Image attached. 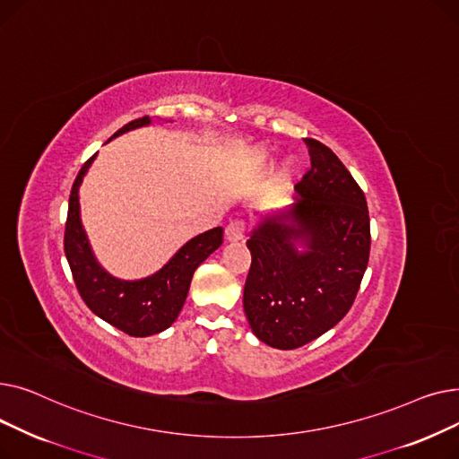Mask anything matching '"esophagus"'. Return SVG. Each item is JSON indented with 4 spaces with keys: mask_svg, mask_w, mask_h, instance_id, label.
<instances>
[{
    "mask_svg": "<svg viewBox=\"0 0 459 459\" xmlns=\"http://www.w3.org/2000/svg\"><path fill=\"white\" fill-rule=\"evenodd\" d=\"M225 236L229 242H239L246 236V223L242 220H232L227 229H225Z\"/></svg>",
    "mask_w": 459,
    "mask_h": 459,
    "instance_id": "esophagus-1",
    "label": "esophagus"
}]
</instances>
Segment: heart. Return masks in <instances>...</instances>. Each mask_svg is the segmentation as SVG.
Listing matches in <instances>:
<instances>
[{"label": "heart", "mask_w": 459, "mask_h": 459, "mask_svg": "<svg viewBox=\"0 0 459 459\" xmlns=\"http://www.w3.org/2000/svg\"><path fill=\"white\" fill-rule=\"evenodd\" d=\"M251 163H253L255 171H256L258 175H266L268 169H270L272 163H273V154H272V151H268V149H255L253 154H251ZM294 173H296V169H294L292 163H284V165L279 169L275 178H273V187H275L277 193H284L286 189L292 187Z\"/></svg>", "instance_id": "obj_1"}]
</instances>
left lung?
<instances>
[{
	"mask_svg": "<svg viewBox=\"0 0 459 459\" xmlns=\"http://www.w3.org/2000/svg\"><path fill=\"white\" fill-rule=\"evenodd\" d=\"M296 204L251 232L244 310L258 341L296 350L339 324L368 266L370 217L363 189L316 139ZM306 247L297 251V244Z\"/></svg>",
	"mask_w": 459,
	"mask_h": 459,
	"instance_id": "1",
	"label": "left lung"
}]
</instances>
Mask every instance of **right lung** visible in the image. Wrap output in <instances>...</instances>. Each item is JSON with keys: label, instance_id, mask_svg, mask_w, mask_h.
I'll return each instance as SVG.
<instances>
[{"label": "right lung", "instance_id": "obj_1", "mask_svg": "<svg viewBox=\"0 0 459 459\" xmlns=\"http://www.w3.org/2000/svg\"><path fill=\"white\" fill-rule=\"evenodd\" d=\"M147 125H151V117L135 118L115 132L113 137ZM94 158L96 154L80 169L68 199L65 255L72 277H74L85 305L104 322L130 336H151L161 333L178 318L187 298L193 273L223 244V229L215 227L191 238L160 272L151 277L120 281L109 275L96 262L80 220L78 189Z\"/></svg>", "mask_w": 459, "mask_h": 459}]
</instances>
